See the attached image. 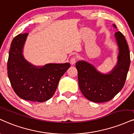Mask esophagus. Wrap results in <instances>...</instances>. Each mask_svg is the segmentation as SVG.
Masks as SVG:
<instances>
[{
  "label": "esophagus",
  "instance_id": "34e87169",
  "mask_svg": "<svg viewBox=\"0 0 134 134\" xmlns=\"http://www.w3.org/2000/svg\"><path fill=\"white\" fill-rule=\"evenodd\" d=\"M76 58L75 57H72V58H71V59H70V64H72V65H74V64H75V62H76Z\"/></svg>",
  "mask_w": 134,
  "mask_h": 134
}]
</instances>
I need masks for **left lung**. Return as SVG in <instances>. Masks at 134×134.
Segmentation results:
<instances>
[{"label":"left lung","instance_id":"obj_1","mask_svg":"<svg viewBox=\"0 0 134 134\" xmlns=\"http://www.w3.org/2000/svg\"><path fill=\"white\" fill-rule=\"evenodd\" d=\"M113 26L117 29L115 24ZM114 36L119 54L117 64L109 73L99 72L93 65L84 60H79L75 64L80 91L92 102L102 103L110 100L125 84L130 64L129 49L121 32L117 31Z\"/></svg>","mask_w":134,"mask_h":134}]
</instances>
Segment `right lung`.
<instances>
[{
  "label": "right lung",
  "mask_w": 134,
  "mask_h": 134,
  "mask_svg": "<svg viewBox=\"0 0 134 134\" xmlns=\"http://www.w3.org/2000/svg\"><path fill=\"white\" fill-rule=\"evenodd\" d=\"M28 33L19 34L12 40L7 62L11 85L21 99L42 102L51 99L60 78L70 67L69 62L36 66L24 57L23 49Z\"/></svg>",
  "instance_id": "1"
}]
</instances>
